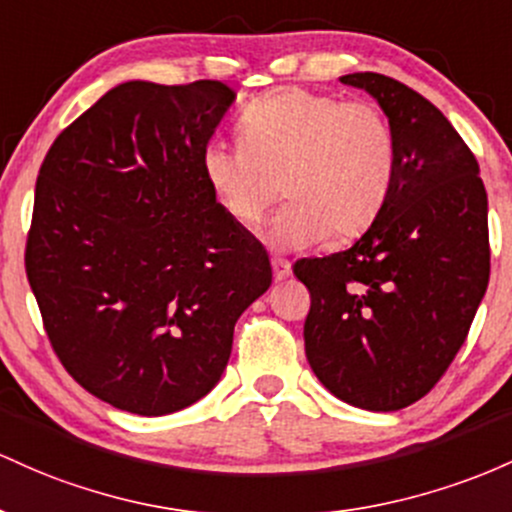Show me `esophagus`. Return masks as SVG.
I'll use <instances>...</instances> for the list:
<instances>
[{
  "mask_svg": "<svg viewBox=\"0 0 512 512\" xmlns=\"http://www.w3.org/2000/svg\"><path fill=\"white\" fill-rule=\"evenodd\" d=\"M271 266H273V278H275V280H285V278H290L292 268H290V263L285 261V258H273Z\"/></svg>",
  "mask_w": 512,
  "mask_h": 512,
  "instance_id": "34e87169",
  "label": "esophagus"
}]
</instances>
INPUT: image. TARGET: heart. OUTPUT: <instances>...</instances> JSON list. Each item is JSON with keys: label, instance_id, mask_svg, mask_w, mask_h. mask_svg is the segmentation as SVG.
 <instances>
[{"label": "heart", "instance_id": "1", "mask_svg": "<svg viewBox=\"0 0 512 512\" xmlns=\"http://www.w3.org/2000/svg\"><path fill=\"white\" fill-rule=\"evenodd\" d=\"M239 145L212 140L203 176L220 208L256 227L275 200L271 239L283 249L363 234L387 203L396 174V137L370 101H341L283 89L251 101L239 116Z\"/></svg>", "mask_w": 512, "mask_h": 512}]
</instances>
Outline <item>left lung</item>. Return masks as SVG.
I'll list each match as a JSON object with an SVG mask.
<instances>
[{"mask_svg":"<svg viewBox=\"0 0 512 512\" xmlns=\"http://www.w3.org/2000/svg\"><path fill=\"white\" fill-rule=\"evenodd\" d=\"M341 82L387 113L396 174L350 249L292 266L312 300L304 353L346 404L399 411L440 382L467 341L491 273L486 188L472 149L418 91L377 72Z\"/></svg>","mask_w":512,"mask_h":512,"instance_id":"obj_1","label":"left lung"}]
</instances>
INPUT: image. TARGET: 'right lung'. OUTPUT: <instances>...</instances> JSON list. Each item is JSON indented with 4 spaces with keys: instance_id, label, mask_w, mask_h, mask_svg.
I'll use <instances>...</instances> for the list:
<instances>
[{
    "instance_id": "right-lung-1",
    "label": "right lung",
    "mask_w": 512,
    "mask_h": 512,
    "mask_svg": "<svg viewBox=\"0 0 512 512\" xmlns=\"http://www.w3.org/2000/svg\"><path fill=\"white\" fill-rule=\"evenodd\" d=\"M234 96L217 79L125 82L40 164L28 283L65 370L120 411L164 416L203 399L241 312L271 287L266 251L203 176Z\"/></svg>"
}]
</instances>
